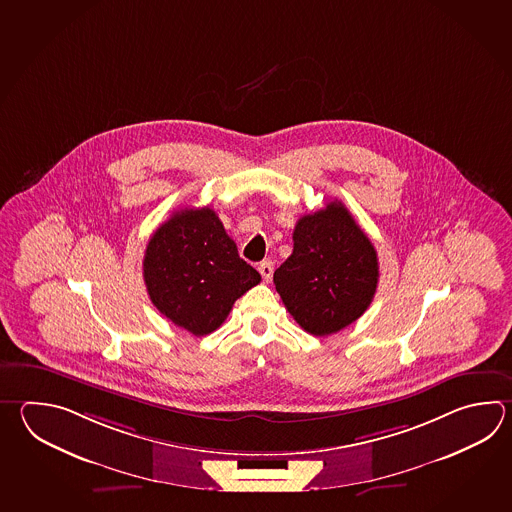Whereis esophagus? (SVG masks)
Returning <instances> with one entry per match:
<instances>
[{"mask_svg":"<svg viewBox=\"0 0 512 512\" xmlns=\"http://www.w3.org/2000/svg\"><path fill=\"white\" fill-rule=\"evenodd\" d=\"M259 272H261L262 279L266 282L272 281L273 275V262L272 261H262L259 264Z\"/></svg>","mask_w":512,"mask_h":512,"instance_id":"esophagus-1","label":"esophagus"}]
</instances>
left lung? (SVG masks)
I'll return each instance as SVG.
<instances>
[{
    "instance_id": "1",
    "label": "left lung",
    "mask_w": 512,
    "mask_h": 512,
    "mask_svg": "<svg viewBox=\"0 0 512 512\" xmlns=\"http://www.w3.org/2000/svg\"><path fill=\"white\" fill-rule=\"evenodd\" d=\"M377 281L376 248L339 200L297 220L292 255L273 273L286 310L319 337L357 321L372 303Z\"/></svg>"
}]
</instances>
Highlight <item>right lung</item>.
Masks as SVG:
<instances>
[{
    "label": "right lung",
    "mask_w": 512,
    "mask_h": 512,
    "mask_svg": "<svg viewBox=\"0 0 512 512\" xmlns=\"http://www.w3.org/2000/svg\"><path fill=\"white\" fill-rule=\"evenodd\" d=\"M144 281L158 312L200 337L226 321L261 275L240 259L237 244L206 206L175 211L158 226L147 242Z\"/></svg>",
    "instance_id": "add662e5"
}]
</instances>
